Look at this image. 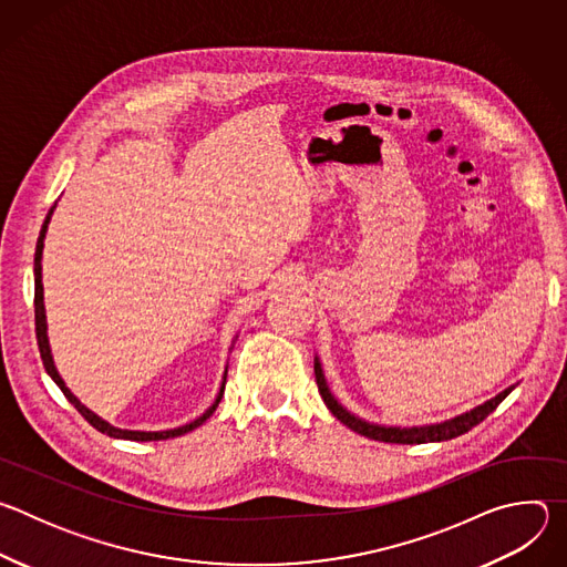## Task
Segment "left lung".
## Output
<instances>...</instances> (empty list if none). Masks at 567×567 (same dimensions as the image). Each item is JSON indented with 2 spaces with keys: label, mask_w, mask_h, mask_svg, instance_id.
<instances>
[{
  "label": "left lung",
  "mask_w": 567,
  "mask_h": 567,
  "mask_svg": "<svg viewBox=\"0 0 567 567\" xmlns=\"http://www.w3.org/2000/svg\"><path fill=\"white\" fill-rule=\"evenodd\" d=\"M313 374H316V383H318V392L326 401V406L332 411V415L346 424L348 429H352L354 433L377 440V442H388V444H429V442H446L453 437H460L464 433H468L473 426H477L482 420H487L501 403L505 401V396L518 385H509L503 392H498L496 396L487 399L480 406L464 411L455 417L442 420V422H433V424H420V426H392V424H379V422H370L359 417L357 413L348 411L343 403L334 396L332 388L328 385L326 372H322V363L318 359V354L313 357Z\"/></svg>",
  "instance_id": "obj_1"
}]
</instances>
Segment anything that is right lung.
I'll return each mask as SVG.
<instances>
[{
  "mask_svg": "<svg viewBox=\"0 0 567 567\" xmlns=\"http://www.w3.org/2000/svg\"><path fill=\"white\" fill-rule=\"evenodd\" d=\"M58 204V202H55ZM55 204L49 208L47 213V219L42 224V230H40V237H38V247H35V262H33V276H35V334H38V348H40V357H42V363H44V370L47 374L55 381V385L64 392V396L69 399V403H73L75 411L83 415L96 431L110 435V437H116V440H134V442H156V440H171V437H179V435H186L190 431H195L197 426H202L213 413L215 409L219 406V401L224 396V385H226V372H228V365L224 368V377H221V383H219V390H217V396L215 401L210 403V406L199 415L195 417L193 422L188 424H182L177 429H164V431H132V429H118L114 424H110L107 420H103L101 415H96L92 409H87L83 401H80L64 383V379L60 377L58 372V365L53 361V352H51V343H49V322H47V307H44V285H42V251H44V237H47V230H49V221H51V215L55 210ZM235 339L237 334L233 337V343L228 350H233L235 346Z\"/></svg>",
  "mask_w": 567,
  "mask_h": 567,
  "instance_id": "add662e5",
  "label": "right lung"
}]
</instances>
